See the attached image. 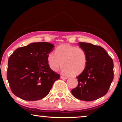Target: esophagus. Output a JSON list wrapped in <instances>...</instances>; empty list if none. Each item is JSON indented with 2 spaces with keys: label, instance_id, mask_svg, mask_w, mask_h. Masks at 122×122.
<instances>
[{
  "label": "esophagus",
  "instance_id": "esophagus-1",
  "mask_svg": "<svg viewBox=\"0 0 122 122\" xmlns=\"http://www.w3.org/2000/svg\"><path fill=\"white\" fill-rule=\"evenodd\" d=\"M60 77H61V78H62V79H64V80H66L67 78V77H65V76H61Z\"/></svg>",
  "mask_w": 122,
  "mask_h": 122
}]
</instances>
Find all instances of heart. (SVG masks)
Listing matches in <instances>:
<instances>
[{
  "mask_svg": "<svg viewBox=\"0 0 122 122\" xmlns=\"http://www.w3.org/2000/svg\"><path fill=\"white\" fill-rule=\"evenodd\" d=\"M48 66L52 71H58L61 65L64 74L76 76L81 74L87 66L88 55L80 47L63 44L57 47L47 56Z\"/></svg>",
  "mask_w": 122,
  "mask_h": 122,
  "instance_id": "obj_1",
  "label": "heart"
}]
</instances>
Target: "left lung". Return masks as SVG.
I'll return each mask as SVG.
<instances>
[{
  "label": "left lung",
  "mask_w": 122,
  "mask_h": 122,
  "mask_svg": "<svg viewBox=\"0 0 122 122\" xmlns=\"http://www.w3.org/2000/svg\"><path fill=\"white\" fill-rule=\"evenodd\" d=\"M78 45L87 53L88 63L84 71L76 77L78 85L71 90V93L80 100H96L108 92L113 81V60L102 47L86 42Z\"/></svg>",
  "instance_id": "obj_1"
}]
</instances>
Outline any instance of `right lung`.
I'll use <instances>...</instances> for the list:
<instances>
[{"instance_id":"add662e5","label":"right lung","mask_w":122,"mask_h":122,"mask_svg":"<svg viewBox=\"0 0 122 122\" xmlns=\"http://www.w3.org/2000/svg\"><path fill=\"white\" fill-rule=\"evenodd\" d=\"M54 46L49 42L19 47L8 60L7 78L12 92L26 101L46 97L60 75L49 68L47 56Z\"/></svg>"}]
</instances>
